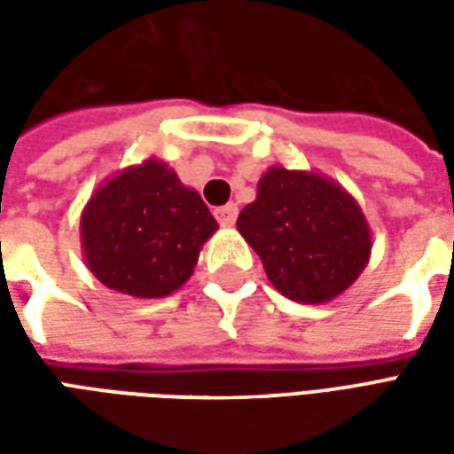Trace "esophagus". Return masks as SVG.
Wrapping results in <instances>:
<instances>
[{
	"label": "esophagus",
	"instance_id": "34e87169",
	"mask_svg": "<svg viewBox=\"0 0 454 454\" xmlns=\"http://www.w3.org/2000/svg\"><path fill=\"white\" fill-rule=\"evenodd\" d=\"M216 218H218V223H221V226L231 228L233 223H236L238 207H236V204H226V207L216 208Z\"/></svg>",
	"mask_w": 454,
	"mask_h": 454
}]
</instances>
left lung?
<instances>
[{"mask_svg":"<svg viewBox=\"0 0 454 454\" xmlns=\"http://www.w3.org/2000/svg\"><path fill=\"white\" fill-rule=\"evenodd\" d=\"M236 226L272 286L299 304L333 301L372 255V228L357 199L314 169L272 165Z\"/></svg>","mask_w":454,"mask_h":454,"instance_id":"obj_1","label":"left lung"}]
</instances>
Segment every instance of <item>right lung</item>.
<instances>
[{"label":"right lung","instance_id":"right-lung-1","mask_svg":"<svg viewBox=\"0 0 454 454\" xmlns=\"http://www.w3.org/2000/svg\"><path fill=\"white\" fill-rule=\"evenodd\" d=\"M216 218L197 189L158 158L119 169L94 189L80 216L84 262L104 286L162 299L194 275Z\"/></svg>","mask_w":454,"mask_h":454}]
</instances>
